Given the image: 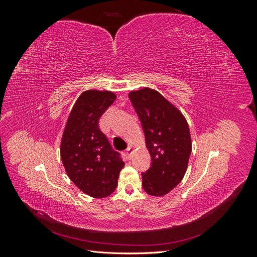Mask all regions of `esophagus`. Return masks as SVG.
I'll return each mask as SVG.
<instances>
[{
	"mask_svg": "<svg viewBox=\"0 0 257 257\" xmlns=\"http://www.w3.org/2000/svg\"><path fill=\"white\" fill-rule=\"evenodd\" d=\"M126 157H127V159H131L132 158V154H133V152H134V148L132 147V146H130L127 149H126Z\"/></svg>",
	"mask_w": 257,
	"mask_h": 257,
	"instance_id": "obj_1",
	"label": "esophagus"
}]
</instances>
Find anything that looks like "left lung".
<instances>
[{
    "label": "left lung",
    "mask_w": 257,
    "mask_h": 257,
    "mask_svg": "<svg viewBox=\"0 0 257 257\" xmlns=\"http://www.w3.org/2000/svg\"><path fill=\"white\" fill-rule=\"evenodd\" d=\"M128 97L142 122L151 166L143 173V188L164 196L181 182L192 151L190 128L183 114L158 91L144 88Z\"/></svg>",
    "instance_id": "obj_1"
}]
</instances>
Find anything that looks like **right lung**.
Segmentation results:
<instances>
[{"instance_id": "right-lung-1", "label": "right lung", "mask_w": 257, "mask_h": 257, "mask_svg": "<svg viewBox=\"0 0 257 257\" xmlns=\"http://www.w3.org/2000/svg\"><path fill=\"white\" fill-rule=\"evenodd\" d=\"M115 100L110 91L88 90L77 98L61 142V159L76 186L94 198L109 196L124 162L99 130L98 120Z\"/></svg>"}]
</instances>
